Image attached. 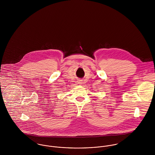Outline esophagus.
Instances as JSON below:
<instances>
[{
    "label": "esophagus",
    "instance_id": "34e87169",
    "mask_svg": "<svg viewBox=\"0 0 155 155\" xmlns=\"http://www.w3.org/2000/svg\"><path fill=\"white\" fill-rule=\"evenodd\" d=\"M78 84H82V82L81 81H78Z\"/></svg>",
    "mask_w": 155,
    "mask_h": 155
}]
</instances>
